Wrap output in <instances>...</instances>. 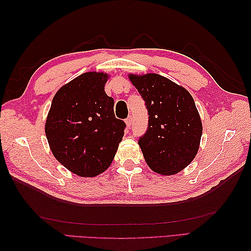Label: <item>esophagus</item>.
I'll return each instance as SVG.
<instances>
[{
    "instance_id": "obj_1",
    "label": "esophagus",
    "mask_w": 251,
    "mask_h": 251,
    "mask_svg": "<svg viewBox=\"0 0 251 251\" xmlns=\"http://www.w3.org/2000/svg\"><path fill=\"white\" fill-rule=\"evenodd\" d=\"M131 121H132V117H131V115H129V116L126 119V124H127V126H128V127L131 126Z\"/></svg>"
}]
</instances>
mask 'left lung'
<instances>
[{
  "mask_svg": "<svg viewBox=\"0 0 251 251\" xmlns=\"http://www.w3.org/2000/svg\"><path fill=\"white\" fill-rule=\"evenodd\" d=\"M145 100L148 129L138 143L153 172L170 176L193 161L200 148L202 126L190 93L159 74H129Z\"/></svg>",
  "mask_w": 251,
  "mask_h": 251,
  "instance_id": "8db88e82",
  "label": "left lung"
}]
</instances>
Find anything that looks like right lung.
Returning <instances> with one entry per match:
<instances>
[{
  "label": "right lung",
  "instance_id": "add662e5",
  "mask_svg": "<svg viewBox=\"0 0 251 251\" xmlns=\"http://www.w3.org/2000/svg\"><path fill=\"white\" fill-rule=\"evenodd\" d=\"M108 74L83 73L56 93L45 134L59 163L81 177H96L108 168L126 124L114 114V100L104 92Z\"/></svg>",
  "mask_w": 251,
  "mask_h": 251
}]
</instances>
